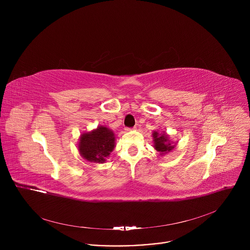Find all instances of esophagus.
Returning <instances> with one entry per match:
<instances>
[{
  "label": "esophagus",
  "mask_w": 250,
  "mask_h": 250,
  "mask_svg": "<svg viewBox=\"0 0 250 250\" xmlns=\"http://www.w3.org/2000/svg\"><path fill=\"white\" fill-rule=\"evenodd\" d=\"M135 128H136V126H133V127H132V128H129V127H126V128H125V130H127V131H128V130H132V129H135Z\"/></svg>",
  "instance_id": "34e87169"
}]
</instances>
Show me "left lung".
Listing matches in <instances>:
<instances>
[{
	"label": "left lung",
	"mask_w": 250,
	"mask_h": 250,
	"mask_svg": "<svg viewBox=\"0 0 250 250\" xmlns=\"http://www.w3.org/2000/svg\"><path fill=\"white\" fill-rule=\"evenodd\" d=\"M152 137L154 142L153 146L158 152H160L161 155L166 154L174 149L175 145H173V142L170 141V138L166 134V132H158L154 130L152 133Z\"/></svg>",
	"instance_id": "8db88e82"
}]
</instances>
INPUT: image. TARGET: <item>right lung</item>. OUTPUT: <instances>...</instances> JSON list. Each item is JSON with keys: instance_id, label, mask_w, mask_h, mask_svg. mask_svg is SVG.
Wrapping results in <instances>:
<instances>
[{"instance_id": "1", "label": "right lung", "mask_w": 250, "mask_h": 250, "mask_svg": "<svg viewBox=\"0 0 250 250\" xmlns=\"http://www.w3.org/2000/svg\"><path fill=\"white\" fill-rule=\"evenodd\" d=\"M115 133L112 129L100 125L92 131L81 134L78 149L84 159L104 163L115 148Z\"/></svg>"}]
</instances>
